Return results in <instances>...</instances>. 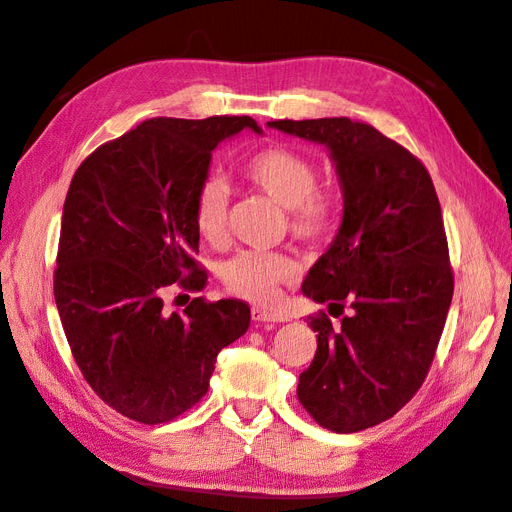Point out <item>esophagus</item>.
<instances>
[{
    "label": "esophagus",
    "instance_id": "34e87169",
    "mask_svg": "<svg viewBox=\"0 0 512 512\" xmlns=\"http://www.w3.org/2000/svg\"><path fill=\"white\" fill-rule=\"evenodd\" d=\"M252 318H254L256 322H265V324L284 322V316H282V314L271 312V309H265V307H254V309H252Z\"/></svg>",
    "mask_w": 512,
    "mask_h": 512
}]
</instances>
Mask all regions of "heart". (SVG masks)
I'll use <instances>...</instances> for the list:
<instances>
[{"label":"heart","mask_w":512,"mask_h":512,"mask_svg":"<svg viewBox=\"0 0 512 512\" xmlns=\"http://www.w3.org/2000/svg\"><path fill=\"white\" fill-rule=\"evenodd\" d=\"M243 175L254 188L265 192L277 205L288 209L290 230L301 239H320L333 228L337 200L329 192L316 190V166L301 153L286 147L256 151L243 164ZM228 192L222 179L207 177L194 196V224L200 237L220 243L226 235ZM297 262L280 252H239L224 269L226 288L260 305H271L280 297V286L297 277Z\"/></svg>","instance_id":"1"}]
</instances>
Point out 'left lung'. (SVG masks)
I'll list each match as a JSON object with an SVG mask.
<instances>
[{"label":"left lung","mask_w":512,"mask_h":512,"mask_svg":"<svg viewBox=\"0 0 512 512\" xmlns=\"http://www.w3.org/2000/svg\"><path fill=\"white\" fill-rule=\"evenodd\" d=\"M327 147L344 196L342 224L303 294L350 316L312 318L314 361L297 395L335 433L374 427L421 389L453 299L440 200L427 168L376 128L348 117L269 121Z\"/></svg>","instance_id":"left-lung-1"}]
</instances>
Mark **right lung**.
Wrapping results in <instances>:
<instances>
[{
    "instance_id": "right-lung-1",
    "label": "right lung",
    "mask_w": 512,
    "mask_h": 512,
    "mask_svg": "<svg viewBox=\"0 0 512 512\" xmlns=\"http://www.w3.org/2000/svg\"><path fill=\"white\" fill-rule=\"evenodd\" d=\"M252 117H153L76 170L61 215L55 303L76 365L113 410L168 423L209 389L218 352L250 327L237 299L164 312L170 284L203 290L194 196L211 153Z\"/></svg>"
}]
</instances>
